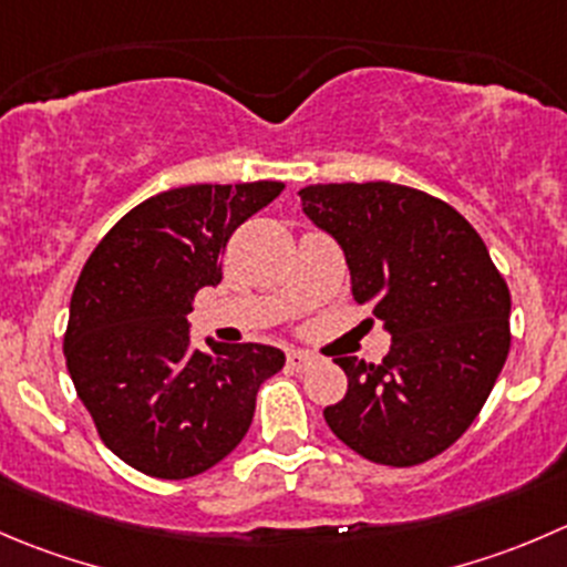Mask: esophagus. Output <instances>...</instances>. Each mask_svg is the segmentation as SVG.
<instances>
[{
  "label": "esophagus",
  "instance_id": "esophagus-1",
  "mask_svg": "<svg viewBox=\"0 0 567 567\" xmlns=\"http://www.w3.org/2000/svg\"><path fill=\"white\" fill-rule=\"evenodd\" d=\"M318 362L316 354H310V351H288V365L293 368V371H307V368H312Z\"/></svg>",
  "mask_w": 567,
  "mask_h": 567
}]
</instances>
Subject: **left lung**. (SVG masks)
Here are the masks:
<instances>
[{"instance_id":"obj_1","label":"left lung","mask_w":567,"mask_h":567,"mask_svg":"<svg viewBox=\"0 0 567 567\" xmlns=\"http://www.w3.org/2000/svg\"><path fill=\"white\" fill-rule=\"evenodd\" d=\"M305 216L332 235L351 296L390 334L379 365L338 357L349 390L327 406L329 430L379 465L446 452L491 395L509 351V290L485 240L446 202L393 183L299 190Z\"/></svg>"}]
</instances>
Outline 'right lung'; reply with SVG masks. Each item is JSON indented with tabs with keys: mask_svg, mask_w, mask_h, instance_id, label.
<instances>
[{
	"mask_svg": "<svg viewBox=\"0 0 567 567\" xmlns=\"http://www.w3.org/2000/svg\"><path fill=\"white\" fill-rule=\"evenodd\" d=\"M282 183L185 185L132 207L71 293L63 351L104 446L141 474L188 480L249 432L257 390L285 354L262 343L190 346L188 312L221 282L229 235Z\"/></svg>",
	"mask_w": 567,
	"mask_h": 567,
	"instance_id": "right-lung-1",
	"label": "right lung"
}]
</instances>
